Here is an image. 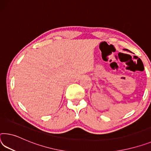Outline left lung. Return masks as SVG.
Instances as JSON below:
<instances>
[{
    "instance_id": "obj_1",
    "label": "left lung",
    "mask_w": 151,
    "mask_h": 151,
    "mask_svg": "<svg viewBox=\"0 0 151 151\" xmlns=\"http://www.w3.org/2000/svg\"><path fill=\"white\" fill-rule=\"evenodd\" d=\"M124 50H126V51H129V50H127V49H124Z\"/></svg>"
}]
</instances>
